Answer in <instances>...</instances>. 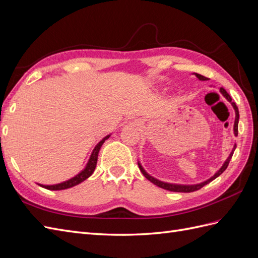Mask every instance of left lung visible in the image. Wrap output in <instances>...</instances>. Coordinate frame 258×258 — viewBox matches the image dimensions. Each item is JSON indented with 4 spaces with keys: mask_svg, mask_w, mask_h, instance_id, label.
I'll return each mask as SVG.
<instances>
[{
    "mask_svg": "<svg viewBox=\"0 0 258 258\" xmlns=\"http://www.w3.org/2000/svg\"><path fill=\"white\" fill-rule=\"evenodd\" d=\"M194 75L200 79V81H208L209 78H207V77H205V76H203V75H201V74H197V73H194ZM220 92H221V95L227 99V100L231 103V105H232L233 107V109H234V112H235V118H234V125H233V133H234V135L235 136H237V125H239V118H240V114H239V109H237V107H236V104H235V102H233L232 101V98L230 97V95L228 94V92L226 91V89L224 88H222V87H220ZM235 148H236V145L234 144V146H233V148H232V151H231L230 153V155H229V157L227 158V160L223 162V164H222V167L217 171V172L211 176V177H209L208 180H206V181H204V182H201V183H197V184H177V183H169V182H163V181H160V180H158V179H156V177H154L153 175H150L149 173H147L146 172V170H145L144 168H143V166H142V163L138 161V167H140V170L142 171V173L145 175V177H146V179L148 180V181H150L151 183H154L155 185H157V186H159V187H161V188H163V189H167V190H171V192H180V193H190V192H194V190H197V189H200V188H202L204 185H206V184H208V183H210L211 181L213 180H215L216 177H218L219 176L224 170L227 169V167H228V164H229V162H230V160H231V158H232V155H233V153H234V150H235Z\"/></svg>",
    "mask_w": 258,
    "mask_h": 258,
    "instance_id": "8db88e82",
    "label": "left lung"
}]
</instances>
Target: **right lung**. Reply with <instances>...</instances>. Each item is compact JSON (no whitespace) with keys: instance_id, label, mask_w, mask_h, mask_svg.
Returning a JSON list of instances; mask_svg holds the SVG:
<instances>
[{"instance_id":"add662e5","label":"right lung","mask_w":258,"mask_h":258,"mask_svg":"<svg viewBox=\"0 0 258 258\" xmlns=\"http://www.w3.org/2000/svg\"><path fill=\"white\" fill-rule=\"evenodd\" d=\"M111 136V134L107 135L105 137H103L102 140L99 142L96 147L94 148V150H92V153L89 157V159L87 161V163H86L85 168L81 171V172L77 173L75 176L71 177V179L66 180L64 182H61V183H57V184H51V185H44V184H39V186L41 187H44L47 189H50V190H61V189H66V188H70V187H73L75 185H78L79 183L84 182L85 180H87L88 177L94 173V171L96 169V166H97V160H98V154H99V150H100L101 146L103 145V143L108 140V138Z\"/></svg>"}]
</instances>
